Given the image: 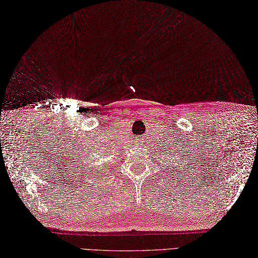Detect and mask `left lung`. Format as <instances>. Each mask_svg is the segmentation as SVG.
Wrapping results in <instances>:
<instances>
[{
	"instance_id": "1",
	"label": "left lung",
	"mask_w": 258,
	"mask_h": 258,
	"mask_svg": "<svg viewBox=\"0 0 258 258\" xmlns=\"http://www.w3.org/2000/svg\"><path fill=\"white\" fill-rule=\"evenodd\" d=\"M178 164H179V162H178ZM177 167H178V165H176V166H175V168H176V170H178V169H177ZM171 168L173 169V167H171ZM176 170H173V171H176ZM183 173H184V175H185V171H184Z\"/></svg>"
}]
</instances>
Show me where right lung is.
I'll list each match as a JSON object with an SVG mask.
<instances>
[{"mask_svg":"<svg viewBox=\"0 0 258 258\" xmlns=\"http://www.w3.org/2000/svg\"><path fill=\"white\" fill-rule=\"evenodd\" d=\"M90 170V169H89ZM99 168L97 169H93V167H91V176H93V175H99ZM101 171H103V169H101ZM87 177H88V173H87Z\"/></svg>","mask_w":258,"mask_h":258,"instance_id":"right-lung-1","label":"right lung"}]
</instances>
